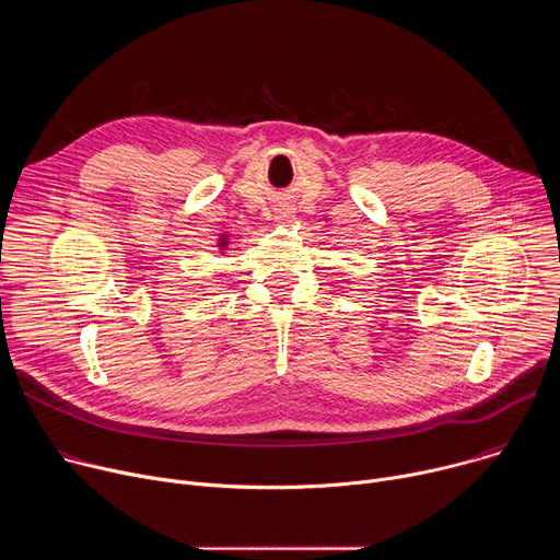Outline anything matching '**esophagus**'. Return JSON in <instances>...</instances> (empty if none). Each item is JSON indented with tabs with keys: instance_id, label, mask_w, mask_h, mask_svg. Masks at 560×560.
Listing matches in <instances>:
<instances>
[{
	"instance_id": "1",
	"label": "esophagus",
	"mask_w": 560,
	"mask_h": 560,
	"mask_svg": "<svg viewBox=\"0 0 560 560\" xmlns=\"http://www.w3.org/2000/svg\"><path fill=\"white\" fill-rule=\"evenodd\" d=\"M292 217H294L292 208H285V206H281V208H275V219H277V221H290Z\"/></svg>"
}]
</instances>
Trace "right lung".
<instances>
[{
	"label": "right lung",
	"mask_w": 560,
	"mask_h": 560,
	"mask_svg": "<svg viewBox=\"0 0 560 560\" xmlns=\"http://www.w3.org/2000/svg\"><path fill=\"white\" fill-rule=\"evenodd\" d=\"M230 242H228V234H221V238H219V248L221 250H225V246H228Z\"/></svg>",
	"instance_id": "add662e5"
}]
</instances>
